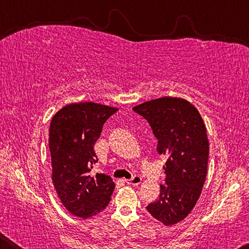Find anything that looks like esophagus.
<instances>
[{"label":"esophagus","instance_id":"1","mask_svg":"<svg viewBox=\"0 0 249 249\" xmlns=\"http://www.w3.org/2000/svg\"><path fill=\"white\" fill-rule=\"evenodd\" d=\"M125 182L129 184V185H138V184H141V182H142V177L135 175L132 179L125 180Z\"/></svg>","mask_w":249,"mask_h":249}]
</instances>
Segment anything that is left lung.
<instances>
[{
  "label": "left lung",
  "instance_id": "obj_1",
  "mask_svg": "<svg viewBox=\"0 0 249 249\" xmlns=\"http://www.w3.org/2000/svg\"><path fill=\"white\" fill-rule=\"evenodd\" d=\"M134 112L148 122L157 138V153L167 157L165 183L147 206L156 220L176 224L199 200L209 160V141L203 120L187 100L165 96L137 105Z\"/></svg>",
  "mask_w": 249,
  "mask_h": 249
}]
</instances>
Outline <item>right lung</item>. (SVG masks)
Listing matches in <instances>:
<instances>
[{
	"label": "right lung",
	"instance_id": "add662e5",
	"mask_svg": "<svg viewBox=\"0 0 249 249\" xmlns=\"http://www.w3.org/2000/svg\"><path fill=\"white\" fill-rule=\"evenodd\" d=\"M119 108L93 102L69 104L54 114L49 128L53 182L73 215L87 218L107 208L115 184L104 174L92 175L98 162L93 146L103 125Z\"/></svg>",
	"mask_w": 249,
	"mask_h": 249
}]
</instances>
